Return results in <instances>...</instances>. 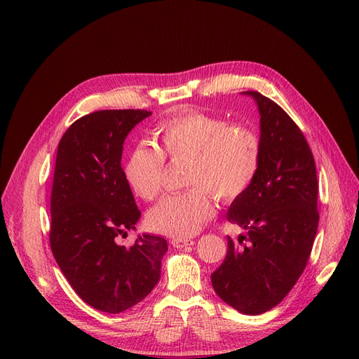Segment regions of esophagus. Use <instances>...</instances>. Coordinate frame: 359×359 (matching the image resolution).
I'll return each mask as SVG.
<instances>
[{
    "instance_id": "1",
    "label": "esophagus",
    "mask_w": 359,
    "mask_h": 359,
    "mask_svg": "<svg viewBox=\"0 0 359 359\" xmlns=\"http://www.w3.org/2000/svg\"><path fill=\"white\" fill-rule=\"evenodd\" d=\"M194 241L190 240V238H173L172 240V245L175 248H182V247H189L193 245Z\"/></svg>"
}]
</instances>
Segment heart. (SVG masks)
Instances as JSON below:
<instances>
[{
  "label": "heart",
  "mask_w": 359,
  "mask_h": 359,
  "mask_svg": "<svg viewBox=\"0 0 359 359\" xmlns=\"http://www.w3.org/2000/svg\"><path fill=\"white\" fill-rule=\"evenodd\" d=\"M157 147L136 145L124 165V177L136 196L153 201L163 184L165 157L187 158L186 182L193 189L161 199L148 214L153 231L189 238L215 212L211 193L233 201L253 182L259 168V140L243 126L227 124L199 111L166 119L157 128Z\"/></svg>",
  "instance_id": "1"
}]
</instances>
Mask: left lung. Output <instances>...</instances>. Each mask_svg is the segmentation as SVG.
<instances>
[{"label": "left lung", "mask_w": 359, "mask_h": 359, "mask_svg": "<svg viewBox=\"0 0 359 359\" xmlns=\"http://www.w3.org/2000/svg\"><path fill=\"white\" fill-rule=\"evenodd\" d=\"M259 168L233 199L227 220L247 232L211 274L217 295L243 314H262L283 299L306 268L318 232V175L306 137L281 107L257 91ZM248 244L242 245V240Z\"/></svg>", "instance_id": "8db88e82"}]
</instances>
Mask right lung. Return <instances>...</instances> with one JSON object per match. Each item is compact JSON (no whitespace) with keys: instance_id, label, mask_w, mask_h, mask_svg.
Wrapping results in <instances>:
<instances>
[{"instance_id":"right-lung-1","label":"right lung","mask_w":359,"mask_h":359,"mask_svg":"<svg viewBox=\"0 0 359 359\" xmlns=\"http://www.w3.org/2000/svg\"><path fill=\"white\" fill-rule=\"evenodd\" d=\"M148 111H99L79 118L60 140L50 194V247L74 292L91 307L116 314L158 283L163 236L116 244L140 219L121 157L128 133Z\"/></svg>"}]
</instances>
